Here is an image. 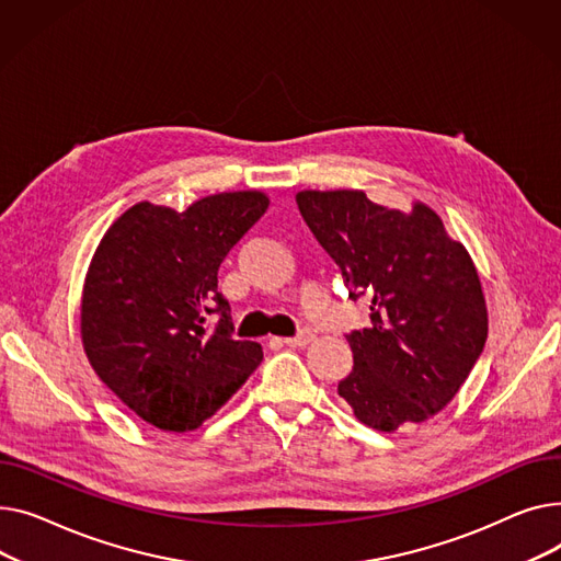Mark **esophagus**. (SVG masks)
Instances as JSON below:
<instances>
[{
	"label": "esophagus",
	"mask_w": 561,
	"mask_h": 561,
	"mask_svg": "<svg viewBox=\"0 0 561 561\" xmlns=\"http://www.w3.org/2000/svg\"><path fill=\"white\" fill-rule=\"evenodd\" d=\"M310 342H314V333L310 328H304V331H299L294 337H285L287 346H308Z\"/></svg>",
	"instance_id": "1"
}]
</instances>
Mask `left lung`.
Masks as SVG:
<instances>
[{"label":"left lung","mask_w":561,"mask_h":561,"mask_svg":"<svg viewBox=\"0 0 561 561\" xmlns=\"http://www.w3.org/2000/svg\"><path fill=\"white\" fill-rule=\"evenodd\" d=\"M296 204L340 267L348 299H371V325L346 335L353 371L340 380V397L382 433L431 419L469 378L486 342L471 255L423 204L405 215L359 190H306Z\"/></svg>","instance_id":"1"}]
</instances>
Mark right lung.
Segmentation results:
<instances>
[{
  "label": "right lung",
  "instance_id": "right-lung-1",
  "mask_svg": "<svg viewBox=\"0 0 561 561\" xmlns=\"http://www.w3.org/2000/svg\"><path fill=\"white\" fill-rule=\"evenodd\" d=\"M267 206L262 192L213 194L185 213L142 202L94 251L81 301L85 355L160 431L199 427L260 365V344L233 337L217 272Z\"/></svg>",
  "mask_w": 561,
  "mask_h": 561
}]
</instances>
